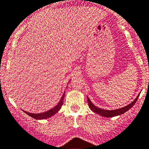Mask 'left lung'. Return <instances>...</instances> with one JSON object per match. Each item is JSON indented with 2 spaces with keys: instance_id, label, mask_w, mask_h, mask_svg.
<instances>
[{
  "instance_id": "left-lung-1",
  "label": "left lung",
  "mask_w": 149,
  "mask_h": 149,
  "mask_svg": "<svg viewBox=\"0 0 149 149\" xmlns=\"http://www.w3.org/2000/svg\"><path fill=\"white\" fill-rule=\"evenodd\" d=\"M139 94L136 97L134 101L132 102L131 103L128 104L127 106L125 107H122V108L117 109H113V110H107V109H103L99 108V107H97L96 106H94L91 102L90 99L88 97V107H90V109L95 113L98 114L100 116H103V117H107V118H111L114 117V116H120L121 114L125 113L127 111H128L130 108H131L135 104V103L136 102L137 99L139 97Z\"/></svg>"
}]
</instances>
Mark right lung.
<instances>
[{"instance_id":"obj_1","label":"right lung","mask_w":149,"mask_h":149,"mask_svg":"<svg viewBox=\"0 0 149 149\" xmlns=\"http://www.w3.org/2000/svg\"><path fill=\"white\" fill-rule=\"evenodd\" d=\"M64 94L65 92L64 93V94L62 95L60 101L58 102V103L55 106L54 108L51 109L49 111H46L45 112H42V113H30V112H26V111H24V112L26 114H28V116H31V117L33 118H35V119H38V120H41V119H46V118H50L53 116V115H55V113L58 112L60 110V109L61 108L62 105H63V103H64Z\"/></svg>"}]
</instances>
